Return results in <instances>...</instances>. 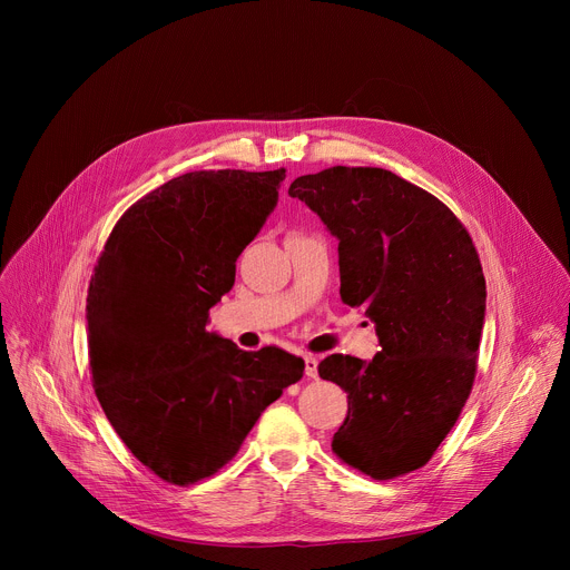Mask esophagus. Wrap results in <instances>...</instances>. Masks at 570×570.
Listing matches in <instances>:
<instances>
[{
	"label": "esophagus",
	"mask_w": 570,
	"mask_h": 570,
	"mask_svg": "<svg viewBox=\"0 0 570 570\" xmlns=\"http://www.w3.org/2000/svg\"><path fill=\"white\" fill-rule=\"evenodd\" d=\"M304 372H306V376H311V379L317 376V358H315V356H304Z\"/></svg>",
	"instance_id": "esophagus-1"
}]
</instances>
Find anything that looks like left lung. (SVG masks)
<instances>
[{
    "instance_id": "8db88e82",
    "label": "left lung",
    "mask_w": 570,
    "mask_h": 570,
    "mask_svg": "<svg viewBox=\"0 0 570 570\" xmlns=\"http://www.w3.org/2000/svg\"><path fill=\"white\" fill-rule=\"evenodd\" d=\"M338 238L341 297L365 308L381 352L332 354L322 379L347 392L334 453L374 480L424 466L469 399L484 322V275L466 227L385 169L332 167L288 189Z\"/></svg>"
}]
</instances>
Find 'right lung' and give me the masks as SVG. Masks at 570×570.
<instances>
[{
	"instance_id": "obj_1",
	"label": "right lung",
	"mask_w": 570,
	"mask_h": 570,
	"mask_svg": "<svg viewBox=\"0 0 570 570\" xmlns=\"http://www.w3.org/2000/svg\"><path fill=\"white\" fill-rule=\"evenodd\" d=\"M284 178H174L126 209L95 266L86 311L97 399L130 453L167 482L214 475L304 374V361L279 347L243 352L207 332Z\"/></svg>"
}]
</instances>
